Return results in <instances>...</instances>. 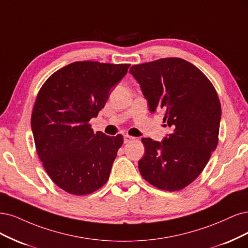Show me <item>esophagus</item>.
I'll return each mask as SVG.
<instances>
[{
    "label": "esophagus",
    "instance_id": "esophagus-1",
    "mask_svg": "<svg viewBox=\"0 0 248 248\" xmlns=\"http://www.w3.org/2000/svg\"><path fill=\"white\" fill-rule=\"evenodd\" d=\"M134 139H135V138L132 137V136H129V135H124V143H129V142L133 141Z\"/></svg>",
    "mask_w": 248,
    "mask_h": 248
}]
</instances>
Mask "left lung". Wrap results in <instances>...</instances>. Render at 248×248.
Masks as SVG:
<instances>
[{
	"instance_id": "1",
	"label": "left lung",
	"mask_w": 248,
	"mask_h": 248,
	"mask_svg": "<svg viewBox=\"0 0 248 248\" xmlns=\"http://www.w3.org/2000/svg\"><path fill=\"white\" fill-rule=\"evenodd\" d=\"M130 73L140 84L150 112L162 111L165 126L172 129L162 142L142 138V177L164 190L185 188L202 173L217 146V93L196 66L178 58L135 65Z\"/></svg>"
}]
</instances>
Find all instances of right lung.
<instances>
[{
    "instance_id": "obj_1",
    "label": "right lung",
    "mask_w": 248,
    "mask_h": 248,
    "mask_svg": "<svg viewBox=\"0 0 248 248\" xmlns=\"http://www.w3.org/2000/svg\"><path fill=\"white\" fill-rule=\"evenodd\" d=\"M129 67L75 62L53 73L38 93L31 119L37 153L52 181L69 194H92L109 178L124 138L93 133L89 122Z\"/></svg>"
}]
</instances>
